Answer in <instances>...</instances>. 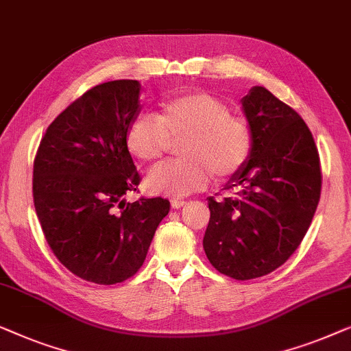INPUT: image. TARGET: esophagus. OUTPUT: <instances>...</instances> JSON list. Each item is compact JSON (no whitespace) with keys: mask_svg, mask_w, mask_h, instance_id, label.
<instances>
[{"mask_svg":"<svg viewBox=\"0 0 351 351\" xmlns=\"http://www.w3.org/2000/svg\"><path fill=\"white\" fill-rule=\"evenodd\" d=\"M184 205H187V202H186V200H181V199H171V206H173V208H181V206H184Z\"/></svg>","mask_w":351,"mask_h":351,"instance_id":"esophagus-1","label":"esophagus"}]
</instances>
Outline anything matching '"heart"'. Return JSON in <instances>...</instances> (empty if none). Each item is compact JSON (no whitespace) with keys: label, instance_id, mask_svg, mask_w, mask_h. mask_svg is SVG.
Masks as SVG:
<instances>
[{"label":"heart","instance_id":"b5f03b06","mask_svg":"<svg viewBox=\"0 0 351 351\" xmlns=\"http://www.w3.org/2000/svg\"><path fill=\"white\" fill-rule=\"evenodd\" d=\"M171 138H186L182 157L187 160L149 171L146 186L156 194L184 197L208 186L213 175L230 178L245 165L253 146L248 124L232 116L224 101L204 92L167 98L159 114L140 112L125 133L128 152L143 162L162 159Z\"/></svg>","mask_w":351,"mask_h":351}]
</instances>
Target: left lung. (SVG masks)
<instances>
[{"label":"left lung","mask_w":351,"mask_h":351,"mask_svg":"<svg viewBox=\"0 0 351 351\" xmlns=\"http://www.w3.org/2000/svg\"><path fill=\"white\" fill-rule=\"evenodd\" d=\"M253 146L224 189L208 199L204 250L211 265L235 280L259 278L298 250L322 194V169L312 132L293 108L265 87L241 98Z\"/></svg>","instance_id":"1"}]
</instances>
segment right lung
<instances>
[{"instance_id": "right-lung-1", "label": "right lung", "mask_w": 351, "mask_h": 351, "mask_svg": "<svg viewBox=\"0 0 351 351\" xmlns=\"http://www.w3.org/2000/svg\"><path fill=\"white\" fill-rule=\"evenodd\" d=\"M140 92L133 79L92 87L47 127L34 157L33 200L47 243L90 283L135 275L170 211L162 197L124 200L141 181L125 143Z\"/></svg>"}]
</instances>
